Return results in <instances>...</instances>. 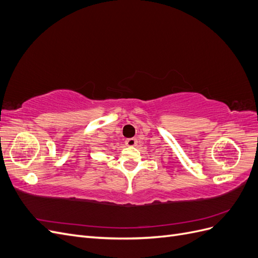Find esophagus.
Segmentation results:
<instances>
[{
    "label": "esophagus",
    "mask_w": 258,
    "mask_h": 258,
    "mask_svg": "<svg viewBox=\"0 0 258 258\" xmlns=\"http://www.w3.org/2000/svg\"><path fill=\"white\" fill-rule=\"evenodd\" d=\"M126 145H127V146H129V147L136 146V145H137V139H134V138L127 139V140H126Z\"/></svg>",
    "instance_id": "esophagus-1"
}]
</instances>
